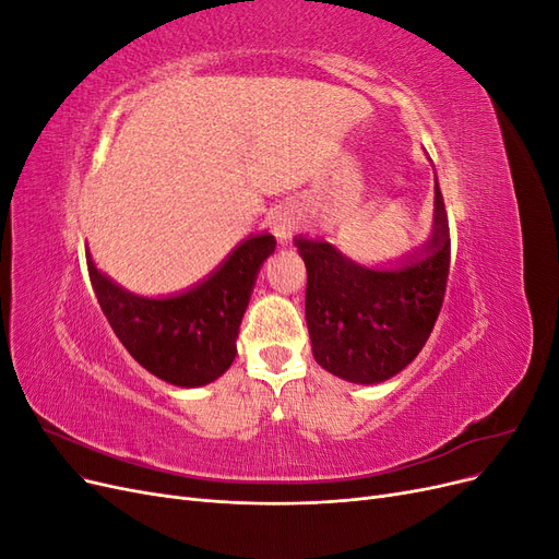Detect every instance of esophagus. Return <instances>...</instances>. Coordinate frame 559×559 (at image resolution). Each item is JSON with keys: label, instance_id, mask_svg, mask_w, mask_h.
<instances>
[{"label": "esophagus", "instance_id": "obj_1", "mask_svg": "<svg viewBox=\"0 0 559 559\" xmlns=\"http://www.w3.org/2000/svg\"><path fill=\"white\" fill-rule=\"evenodd\" d=\"M275 235H277L280 240H286V238H289V235H292V228L286 226V224H277V226H275Z\"/></svg>", "mask_w": 559, "mask_h": 559}]
</instances>
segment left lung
Listing matches in <instances>:
<instances>
[{
    "instance_id": "obj_1",
    "label": "left lung",
    "mask_w": 559,
    "mask_h": 559,
    "mask_svg": "<svg viewBox=\"0 0 559 559\" xmlns=\"http://www.w3.org/2000/svg\"><path fill=\"white\" fill-rule=\"evenodd\" d=\"M431 240L399 270H370L326 242L296 238L308 267L306 319L312 354L329 373L376 384L427 345L450 275V228L436 183Z\"/></svg>"
}]
</instances>
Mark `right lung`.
<instances>
[{"mask_svg": "<svg viewBox=\"0 0 559 559\" xmlns=\"http://www.w3.org/2000/svg\"><path fill=\"white\" fill-rule=\"evenodd\" d=\"M273 235H253L195 289L173 298H142L93 265L88 275L99 308L130 357L156 378L200 386L230 368L249 296L261 263L275 251Z\"/></svg>", "mask_w": 559, "mask_h": 559, "instance_id": "obj_1", "label": "right lung"}]
</instances>
